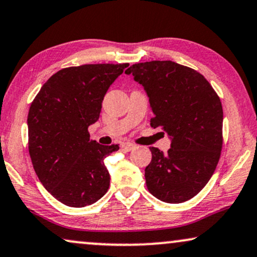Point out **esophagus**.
<instances>
[{
    "instance_id": "34e87169",
    "label": "esophagus",
    "mask_w": 257,
    "mask_h": 257,
    "mask_svg": "<svg viewBox=\"0 0 257 257\" xmlns=\"http://www.w3.org/2000/svg\"><path fill=\"white\" fill-rule=\"evenodd\" d=\"M134 148H135V146L133 145V143H123L122 145V149L124 150V152H132Z\"/></svg>"
}]
</instances>
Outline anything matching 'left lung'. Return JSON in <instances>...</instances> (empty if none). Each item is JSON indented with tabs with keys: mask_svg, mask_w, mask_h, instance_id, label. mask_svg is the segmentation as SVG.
<instances>
[{
	"mask_svg": "<svg viewBox=\"0 0 257 257\" xmlns=\"http://www.w3.org/2000/svg\"><path fill=\"white\" fill-rule=\"evenodd\" d=\"M125 74L145 89L154 114L150 125L170 139L167 153L150 147L147 188L166 203L186 202L203 189L220 159V98L200 73L173 61L133 64Z\"/></svg>",
	"mask_w": 257,
	"mask_h": 257,
	"instance_id": "1",
	"label": "left lung"
}]
</instances>
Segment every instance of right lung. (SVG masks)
Here are the masks:
<instances>
[{
    "label": "right lung",
    "instance_id": "1",
    "mask_svg": "<svg viewBox=\"0 0 257 257\" xmlns=\"http://www.w3.org/2000/svg\"><path fill=\"white\" fill-rule=\"evenodd\" d=\"M128 63L64 68L42 85L28 114L29 154L43 187L69 207L82 208L108 191L104 157L118 145L90 141L89 125L100 117L102 101Z\"/></svg>",
    "mask_w": 257,
    "mask_h": 257
}]
</instances>
